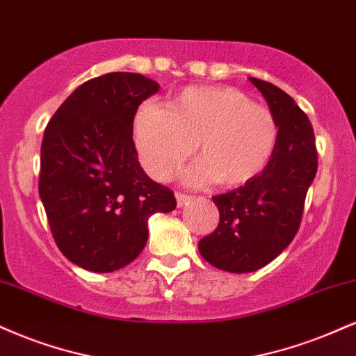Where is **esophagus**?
Masks as SVG:
<instances>
[{"label":"esophagus","instance_id":"obj_1","mask_svg":"<svg viewBox=\"0 0 356 356\" xmlns=\"http://www.w3.org/2000/svg\"><path fill=\"white\" fill-rule=\"evenodd\" d=\"M175 199H177V205H179V207H182V205H186L187 202H191L192 195L184 194V192H175Z\"/></svg>","mask_w":356,"mask_h":356}]
</instances>
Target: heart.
Returning <instances> with one entry per match:
<instances>
[{
  "label": "heart",
  "mask_w": 356,
  "mask_h": 356,
  "mask_svg": "<svg viewBox=\"0 0 356 356\" xmlns=\"http://www.w3.org/2000/svg\"><path fill=\"white\" fill-rule=\"evenodd\" d=\"M275 114L235 88H189L170 106L149 101L136 115L134 136L149 174L169 181L192 152L200 159L186 181L241 186L260 174L275 152Z\"/></svg>",
  "instance_id": "heart-1"
}]
</instances>
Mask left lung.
<instances>
[{"mask_svg": "<svg viewBox=\"0 0 356 356\" xmlns=\"http://www.w3.org/2000/svg\"><path fill=\"white\" fill-rule=\"evenodd\" d=\"M275 114L280 134L272 159L245 186L213 195L219 225L199 242L200 255L225 272L247 273L270 264L300 229L305 197L318 167L314 127L280 88L250 78Z\"/></svg>", "mask_w": 356, "mask_h": 356, "instance_id": "left-lung-1", "label": "left lung"}]
</instances>
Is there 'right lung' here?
<instances>
[{"label":"right lung","instance_id":"right-lung-1","mask_svg":"<svg viewBox=\"0 0 356 356\" xmlns=\"http://www.w3.org/2000/svg\"><path fill=\"white\" fill-rule=\"evenodd\" d=\"M157 91L143 74L109 72L81 84L44 129L42 205L56 245L86 270L131 264L147 242L149 217L177 205L145 175L132 139L137 108Z\"/></svg>","mask_w":356,"mask_h":356}]
</instances>
